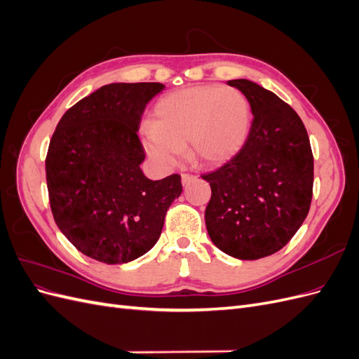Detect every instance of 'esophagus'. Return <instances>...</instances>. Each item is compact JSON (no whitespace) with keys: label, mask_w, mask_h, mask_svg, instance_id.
<instances>
[{"label":"esophagus","mask_w":359,"mask_h":359,"mask_svg":"<svg viewBox=\"0 0 359 359\" xmlns=\"http://www.w3.org/2000/svg\"><path fill=\"white\" fill-rule=\"evenodd\" d=\"M194 180H196V175H191V173H182V177H181L182 186H187V184H190Z\"/></svg>","instance_id":"34e87169"}]
</instances>
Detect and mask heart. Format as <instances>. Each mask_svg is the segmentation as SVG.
<instances>
[{
  "mask_svg": "<svg viewBox=\"0 0 359 359\" xmlns=\"http://www.w3.org/2000/svg\"><path fill=\"white\" fill-rule=\"evenodd\" d=\"M250 128L245 97L231 86L201 85L173 91L156 103L142 145L158 165L175 166L189 145L193 158L220 165L244 145Z\"/></svg>",
  "mask_w": 359,
  "mask_h": 359,
  "instance_id": "b5f03b06",
  "label": "heart"
}]
</instances>
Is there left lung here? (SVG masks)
Segmentation results:
<instances>
[{
    "instance_id": "1",
    "label": "left lung",
    "mask_w": 359,
    "mask_h": 359,
    "mask_svg": "<svg viewBox=\"0 0 359 359\" xmlns=\"http://www.w3.org/2000/svg\"><path fill=\"white\" fill-rule=\"evenodd\" d=\"M252 107L245 144L202 178L211 199L205 224L223 253L241 260L274 255L297 233L313 196V154L307 130L292 107L252 81H227Z\"/></svg>"
}]
</instances>
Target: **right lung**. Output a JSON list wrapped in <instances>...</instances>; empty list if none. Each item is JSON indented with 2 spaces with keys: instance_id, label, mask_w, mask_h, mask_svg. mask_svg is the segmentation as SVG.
Masks as SVG:
<instances>
[{
  "instance_id": "obj_1",
  "label": "right lung",
  "mask_w": 359,
  "mask_h": 359,
  "mask_svg": "<svg viewBox=\"0 0 359 359\" xmlns=\"http://www.w3.org/2000/svg\"><path fill=\"white\" fill-rule=\"evenodd\" d=\"M158 82L109 83L62 115L46 156L50 210L81 253L107 265L127 264L158 241L168 208L182 191L173 173L144 175L140 118Z\"/></svg>"
}]
</instances>
